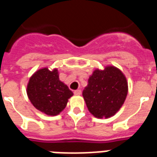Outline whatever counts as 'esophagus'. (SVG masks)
<instances>
[{"instance_id": "1", "label": "esophagus", "mask_w": 157, "mask_h": 157, "mask_svg": "<svg viewBox=\"0 0 157 157\" xmlns=\"http://www.w3.org/2000/svg\"><path fill=\"white\" fill-rule=\"evenodd\" d=\"M74 94H76V95H80L81 94V90H76L74 91Z\"/></svg>"}]
</instances>
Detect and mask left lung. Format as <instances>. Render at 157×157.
<instances>
[{
    "mask_svg": "<svg viewBox=\"0 0 157 157\" xmlns=\"http://www.w3.org/2000/svg\"><path fill=\"white\" fill-rule=\"evenodd\" d=\"M128 90L124 74L116 67L106 66L93 71L82 95L90 113L97 118H108L120 109Z\"/></svg>",
    "mask_w": 157,
    "mask_h": 157,
    "instance_id": "8db88e82",
    "label": "left lung"
}]
</instances>
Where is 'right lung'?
<instances>
[{"mask_svg": "<svg viewBox=\"0 0 157 157\" xmlns=\"http://www.w3.org/2000/svg\"><path fill=\"white\" fill-rule=\"evenodd\" d=\"M27 95L32 105L47 115L59 114L73 93L59 80L57 68L39 69L31 76L27 85Z\"/></svg>", "mask_w": 157, "mask_h": 157, "instance_id": "add662e5", "label": "right lung"}]
</instances>
